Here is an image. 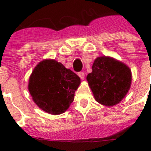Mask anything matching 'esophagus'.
Returning a JSON list of instances; mask_svg holds the SVG:
<instances>
[{
    "label": "esophagus",
    "instance_id": "1",
    "mask_svg": "<svg viewBox=\"0 0 151 151\" xmlns=\"http://www.w3.org/2000/svg\"><path fill=\"white\" fill-rule=\"evenodd\" d=\"M78 75H79V78H80L82 80H83V79H84V78H85V73H84V72H79V73H78Z\"/></svg>",
    "mask_w": 151,
    "mask_h": 151
}]
</instances>
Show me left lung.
<instances>
[{
  "mask_svg": "<svg viewBox=\"0 0 151 151\" xmlns=\"http://www.w3.org/2000/svg\"><path fill=\"white\" fill-rule=\"evenodd\" d=\"M96 101L112 107L120 103L127 94L132 83V72L128 65L108 56L97 57L92 72L86 76Z\"/></svg>",
  "mask_w": 151,
  "mask_h": 151,
  "instance_id": "obj_1",
  "label": "left lung"
}]
</instances>
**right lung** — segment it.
<instances>
[{
  "label": "right lung",
  "mask_w": 151,
  "mask_h": 151,
  "mask_svg": "<svg viewBox=\"0 0 151 151\" xmlns=\"http://www.w3.org/2000/svg\"><path fill=\"white\" fill-rule=\"evenodd\" d=\"M80 78L55 59L37 64L29 79L28 89L34 103L43 111L60 114L74 101Z\"/></svg>",
  "instance_id": "right-lung-1"
}]
</instances>
